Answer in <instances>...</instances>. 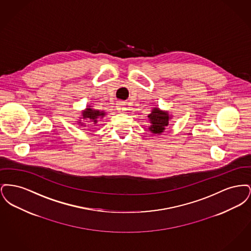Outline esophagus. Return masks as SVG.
<instances>
[{
  "label": "esophagus",
  "mask_w": 251,
  "mask_h": 251,
  "mask_svg": "<svg viewBox=\"0 0 251 251\" xmlns=\"http://www.w3.org/2000/svg\"><path fill=\"white\" fill-rule=\"evenodd\" d=\"M117 110H118L119 112H124V111L127 110V108L124 106V104H121V103H120V104L117 105Z\"/></svg>",
  "instance_id": "esophagus-1"
}]
</instances>
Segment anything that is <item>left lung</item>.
<instances>
[{
	"mask_svg": "<svg viewBox=\"0 0 251 251\" xmlns=\"http://www.w3.org/2000/svg\"><path fill=\"white\" fill-rule=\"evenodd\" d=\"M151 126L149 131L153 134H161L164 132L169 124V120L172 119V116L169 115L168 111L161 110L160 108L153 107L151 114L148 115Z\"/></svg>",
	"mask_w": 251,
	"mask_h": 251,
	"instance_id": "1",
	"label": "left lung"
}]
</instances>
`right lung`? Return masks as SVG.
<instances>
[{
  "label": "right lung",
  "instance_id": "right-lung-1",
  "mask_svg": "<svg viewBox=\"0 0 251 251\" xmlns=\"http://www.w3.org/2000/svg\"><path fill=\"white\" fill-rule=\"evenodd\" d=\"M105 115H106V112L100 111V110H97V109H94V108L87 105L86 108L82 111L81 118H79V120H77V123H78V125H80V127L81 126L85 127L87 124L84 123V121L82 120H84L85 121L91 122L92 124H94L92 126H95L96 124L98 123V121L103 119Z\"/></svg>",
  "mask_w": 251,
  "mask_h": 251
}]
</instances>
